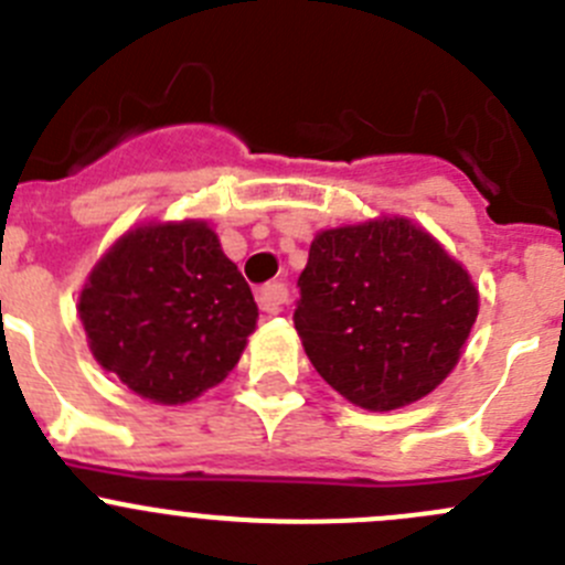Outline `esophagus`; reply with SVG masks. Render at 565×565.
I'll use <instances>...</instances> for the list:
<instances>
[{
	"instance_id": "1",
	"label": "esophagus",
	"mask_w": 565,
	"mask_h": 565,
	"mask_svg": "<svg viewBox=\"0 0 565 565\" xmlns=\"http://www.w3.org/2000/svg\"><path fill=\"white\" fill-rule=\"evenodd\" d=\"M256 300H259L262 311H267V315H278V311L284 309V303L289 300V289L284 287L281 281L265 284V287L259 289V295H256Z\"/></svg>"
}]
</instances>
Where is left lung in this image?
<instances>
[{
    "label": "left lung",
    "instance_id": "8db88e82",
    "mask_svg": "<svg viewBox=\"0 0 565 565\" xmlns=\"http://www.w3.org/2000/svg\"><path fill=\"white\" fill-rule=\"evenodd\" d=\"M298 287L292 320L306 355L366 411L434 392L478 320L469 273L405 217L320 232Z\"/></svg>",
    "mask_w": 565,
    "mask_h": 565
}]
</instances>
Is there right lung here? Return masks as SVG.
I'll use <instances>...</instances> for the list:
<instances>
[{"mask_svg":"<svg viewBox=\"0 0 565 565\" xmlns=\"http://www.w3.org/2000/svg\"><path fill=\"white\" fill-rule=\"evenodd\" d=\"M256 317L243 273L204 221L126 232L79 295L98 364L162 405L217 386L237 366Z\"/></svg>","mask_w":565,"mask_h":565,"instance_id":"add662e5","label":"right lung"}]
</instances>
